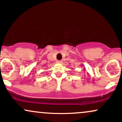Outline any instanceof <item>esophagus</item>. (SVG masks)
<instances>
[{
    "instance_id": "34e87169",
    "label": "esophagus",
    "mask_w": 122,
    "mask_h": 122,
    "mask_svg": "<svg viewBox=\"0 0 122 122\" xmlns=\"http://www.w3.org/2000/svg\"><path fill=\"white\" fill-rule=\"evenodd\" d=\"M62 62V61H61V60H59V61H57V63H58V64H61Z\"/></svg>"
}]
</instances>
